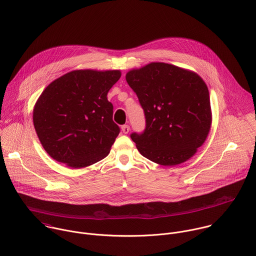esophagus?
I'll list each match as a JSON object with an SVG mask.
<instances>
[{"label": "esophagus", "instance_id": "34e87169", "mask_svg": "<svg viewBox=\"0 0 256 256\" xmlns=\"http://www.w3.org/2000/svg\"><path fill=\"white\" fill-rule=\"evenodd\" d=\"M122 130L124 134H128V132H130V126H128V124L122 126Z\"/></svg>", "mask_w": 256, "mask_h": 256}]
</instances>
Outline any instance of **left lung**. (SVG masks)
I'll return each mask as SVG.
<instances>
[{
	"mask_svg": "<svg viewBox=\"0 0 256 256\" xmlns=\"http://www.w3.org/2000/svg\"><path fill=\"white\" fill-rule=\"evenodd\" d=\"M126 80L144 112L146 128L132 132L138 150L166 166L190 160L212 126L208 88L196 72L166 62L130 70Z\"/></svg>",
	"mask_w": 256,
	"mask_h": 256,
	"instance_id": "obj_1",
	"label": "left lung"
}]
</instances>
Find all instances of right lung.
<instances>
[{"label":"right lung","mask_w":256,"mask_h":256,"mask_svg":"<svg viewBox=\"0 0 256 256\" xmlns=\"http://www.w3.org/2000/svg\"><path fill=\"white\" fill-rule=\"evenodd\" d=\"M118 70L70 72L52 82L38 98L32 120L44 150L72 168L104 158L120 126L112 120L108 92L120 80Z\"/></svg>","instance_id":"1"}]
</instances>
